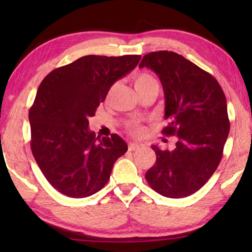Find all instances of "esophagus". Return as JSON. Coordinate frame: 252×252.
<instances>
[{"label":"esophagus","mask_w":252,"mask_h":252,"mask_svg":"<svg viewBox=\"0 0 252 252\" xmlns=\"http://www.w3.org/2000/svg\"><path fill=\"white\" fill-rule=\"evenodd\" d=\"M140 148V144H137V143H129L128 144V150L129 151H135V150H137Z\"/></svg>","instance_id":"obj_1"}]
</instances>
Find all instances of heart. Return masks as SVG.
Returning a JSON list of instances; mask_svg holds the SVG:
<instances>
[{
	"label": "heart",
	"mask_w": 252,
	"mask_h": 252,
	"mask_svg": "<svg viewBox=\"0 0 252 252\" xmlns=\"http://www.w3.org/2000/svg\"><path fill=\"white\" fill-rule=\"evenodd\" d=\"M134 87H135L136 92L141 94V93L149 91V89H159V84H158L157 79L153 74L142 72V73L137 74L134 79ZM128 130L133 135H141L143 133L142 126L139 125L137 123H130L128 125Z\"/></svg>",
	"instance_id": "1"
}]
</instances>
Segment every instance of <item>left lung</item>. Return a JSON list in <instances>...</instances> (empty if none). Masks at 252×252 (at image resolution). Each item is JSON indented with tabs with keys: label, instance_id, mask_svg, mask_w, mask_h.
Masks as SVG:
<instances>
[{
	"label": "left lung",
	"instance_id": "1",
	"mask_svg": "<svg viewBox=\"0 0 252 252\" xmlns=\"http://www.w3.org/2000/svg\"><path fill=\"white\" fill-rule=\"evenodd\" d=\"M153 70L165 96L164 135H175L172 150L153 146L156 163L146 173L158 194L181 198L204 186L221 160L229 133L226 96L208 72L173 51H155L139 65Z\"/></svg>",
	"mask_w": 252,
	"mask_h": 252
}]
</instances>
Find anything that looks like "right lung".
<instances>
[{"label":"right lung","instance_id":"obj_1","mask_svg":"<svg viewBox=\"0 0 252 252\" xmlns=\"http://www.w3.org/2000/svg\"><path fill=\"white\" fill-rule=\"evenodd\" d=\"M140 55H88L55 68L41 82L31 106V149L53 187L68 197H88L109 181L127 144L117 134L96 136L89 118L118 79L135 68Z\"/></svg>","mask_w":252,"mask_h":252}]
</instances>
